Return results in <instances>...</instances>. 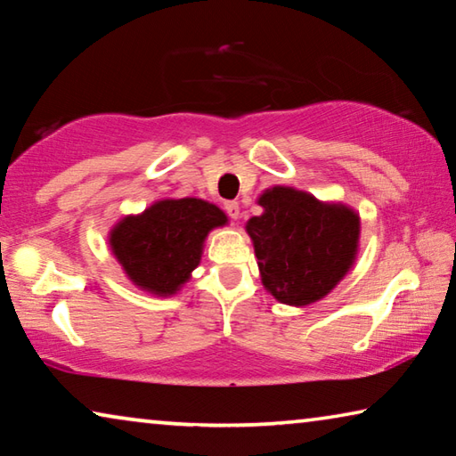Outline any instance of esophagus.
Segmentation results:
<instances>
[{"instance_id":"esophagus-1","label":"esophagus","mask_w":456,"mask_h":456,"mask_svg":"<svg viewBox=\"0 0 456 456\" xmlns=\"http://www.w3.org/2000/svg\"><path fill=\"white\" fill-rule=\"evenodd\" d=\"M223 207H225V213L229 215L231 219H233V221L239 219V203H237V200H225V205H223Z\"/></svg>"}]
</instances>
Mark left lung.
I'll return each instance as SVG.
<instances>
[{
	"label": "left lung",
	"instance_id": "1",
	"mask_svg": "<svg viewBox=\"0 0 456 456\" xmlns=\"http://www.w3.org/2000/svg\"><path fill=\"white\" fill-rule=\"evenodd\" d=\"M259 205L264 215L247 221L245 229L265 289L288 305L328 296L356 259L358 215L291 187L267 189Z\"/></svg>",
	"mask_w": 456,
	"mask_h": 456
}]
</instances>
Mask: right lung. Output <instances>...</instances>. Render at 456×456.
<instances>
[{
  "instance_id": "right-lung-1",
  "label": "right lung",
  "mask_w": 456,
  "mask_h": 456,
  "mask_svg": "<svg viewBox=\"0 0 456 456\" xmlns=\"http://www.w3.org/2000/svg\"><path fill=\"white\" fill-rule=\"evenodd\" d=\"M225 213L200 199H165L110 231V247L130 281L154 296H173L199 265L209 231Z\"/></svg>"
}]
</instances>
